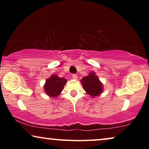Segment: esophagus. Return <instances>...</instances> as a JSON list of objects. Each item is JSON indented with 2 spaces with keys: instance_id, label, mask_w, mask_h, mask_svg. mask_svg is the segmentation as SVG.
Masks as SVG:
<instances>
[{
  "instance_id": "1",
  "label": "esophagus",
  "mask_w": 149,
  "mask_h": 149,
  "mask_svg": "<svg viewBox=\"0 0 149 149\" xmlns=\"http://www.w3.org/2000/svg\"><path fill=\"white\" fill-rule=\"evenodd\" d=\"M72 79H75V80H76V79H77V77H78V76H77V74H72Z\"/></svg>"
}]
</instances>
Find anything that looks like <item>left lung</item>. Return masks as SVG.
<instances>
[{
	"mask_svg": "<svg viewBox=\"0 0 149 149\" xmlns=\"http://www.w3.org/2000/svg\"><path fill=\"white\" fill-rule=\"evenodd\" d=\"M81 83L85 92L92 97L98 96L104 91L102 83L93 71L87 76L83 77Z\"/></svg>",
	"mask_w": 149,
	"mask_h": 149,
	"instance_id": "obj_1",
	"label": "left lung"
}]
</instances>
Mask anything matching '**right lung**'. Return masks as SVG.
Masks as SVG:
<instances>
[{"mask_svg":"<svg viewBox=\"0 0 149 149\" xmlns=\"http://www.w3.org/2000/svg\"><path fill=\"white\" fill-rule=\"evenodd\" d=\"M67 80L60 78L58 75L52 74L46 79L44 85V91L49 97H56L62 92Z\"/></svg>","mask_w":149,"mask_h":149,"instance_id":"add662e5","label":"right lung"}]
</instances>
